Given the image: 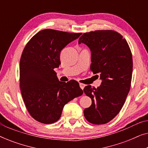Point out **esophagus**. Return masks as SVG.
I'll return each instance as SVG.
<instances>
[{
	"label": "esophagus",
	"mask_w": 148,
	"mask_h": 148,
	"mask_svg": "<svg viewBox=\"0 0 148 148\" xmlns=\"http://www.w3.org/2000/svg\"><path fill=\"white\" fill-rule=\"evenodd\" d=\"M79 86H80L81 89H82V90H84V87H85V85L83 84H79Z\"/></svg>",
	"instance_id": "obj_1"
}]
</instances>
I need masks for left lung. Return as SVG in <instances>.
Masks as SVG:
<instances>
[{"instance_id": "obj_1", "label": "left lung", "mask_w": 148, "mask_h": 148, "mask_svg": "<svg viewBox=\"0 0 148 148\" xmlns=\"http://www.w3.org/2000/svg\"><path fill=\"white\" fill-rule=\"evenodd\" d=\"M81 43L90 49V69L94 74H100L102 80L96 89L85 87L92 105L85 109L84 116L92 124H106L119 114L130 90L132 54L126 40L112 30L85 33L79 39Z\"/></svg>"}]
</instances>
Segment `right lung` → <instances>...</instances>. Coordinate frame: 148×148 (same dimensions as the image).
<instances>
[{
  "label": "right lung",
  "instance_id": "add662e5",
  "mask_svg": "<svg viewBox=\"0 0 148 148\" xmlns=\"http://www.w3.org/2000/svg\"><path fill=\"white\" fill-rule=\"evenodd\" d=\"M81 35L43 29L30 39L22 52L20 88L27 110L38 122H56L64 105L84 93L76 81L59 82L54 71L60 64L61 50Z\"/></svg>",
  "mask_w": 148,
  "mask_h": 148
}]
</instances>
